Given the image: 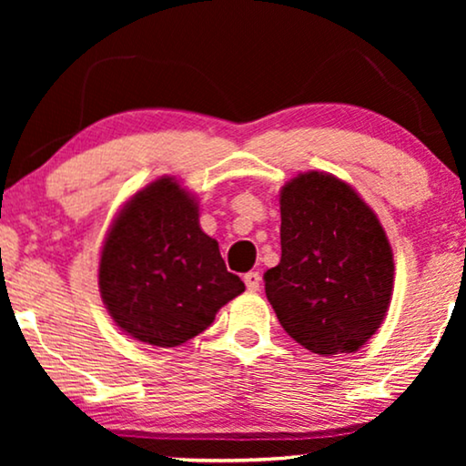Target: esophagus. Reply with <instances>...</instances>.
<instances>
[{
    "instance_id": "34e87169",
    "label": "esophagus",
    "mask_w": 466,
    "mask_h": 466,
    "mask_svg": "<svg viewBox=\"0 0 466 466\" xmlns=\"http://www.w3.org/2000/svg\"><path fill=\"white\" fill-rule=\"evenodd\" d=\"M244 282L248 286V290L257 292L260 289V273L258 271H248L244 276Z\"/></svg>"
}]
</instances>
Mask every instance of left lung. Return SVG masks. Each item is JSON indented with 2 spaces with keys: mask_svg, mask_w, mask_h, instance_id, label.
Segmentation results:
<instances>
[{
  "mask_svg": "<svg viewBox=\"0 0 466 466\" xmlns=\"http://www.w3.org/2000/svg\"><path fill=\"white\" fill-rule=\"evenodd\" d=\"M282 258L265 292L282 329L314 354L371 339L390 305L394 263L373 209L339 177L308 171L279 193Z\"/></svg>",
  "mask_w": 466,
  "mask_h": 466,
  "instance_id": "obj_1",
  "label": "left lung"
}]
</instances>
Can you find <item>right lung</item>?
Segmentation results:
<instances>
[{
  "label": "right lung",
  "mask_w": 466,
  "mask_h": 466,
  "mask_svg": "<svg viewBox=\"0 0 466 466\" xmlns=\"http://www.w3.org/2000/svg\"><path fill=\"white\" fill-rule=\"evenodd\" d=\"M246 286L227 271L218 241L199 227V206L161 177L120 209L104 241L99 292L133 339L176 348L214 322Z\"/></svg>",
  "instance_id": "1"
}]
</instances>
